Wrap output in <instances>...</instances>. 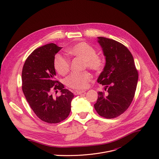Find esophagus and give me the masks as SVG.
Wrapping results in <instances>:
<instances>
[{
  "label": "esophagus",
  "mask_w": 159,
  "mask_h": 159,
  "mask_svg": "<svg viewBox=\"0 0 159 159\" xmlns=\"http://www.w3.org/2000/svg\"><path fill=\"white\" fill-rule=\"evenodd\" d=\"M85 93V90H75V91H74V94L75 95H79Z\"/></svg>",
  "instance_id": "1"
}]
</instances>
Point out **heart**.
Instances as JSON below:
<instances>
[{"label":"heart","instance_id":"heart-1","mask_svg":"<svg viewBox=\"0 0 159 159\" xmlns=\"http://www.w3.org/2000/svg\"><path fill=\"white\" fill-rule=\"evenodd\" d=\"M70 55L79 57L84 60L85 67L94 72H100L104 66L103 60L97 56L96 50L85 42H80L74 44L67 50ZM54 67L60 75H65L69 71L70 60L63 55L57 53L53 60ZM91 75L88 72L72 73L65 79L66 85L72 89L80 90L87 87Z\"/></svg>","mask_w":159,"mask_h":159}]
</instances>
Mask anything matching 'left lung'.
I'll return each mask as SVG.
<instances>
[{"instance_id":"8db88e82","label":"left lung","mask_w":159,"mask_h":159,"mask_svg":"<svg viewBox=\"0 0 159 159\" xmlns=\"http://www.w3.org/2000/svg\"><path fill=\"white\" fill-rule=\"evenodd\" d=\"M98 43L106 60L98 82L104 86L107 94L99 92L94 106L101 116L114 118L121 115L131 104L139 74L131 52L123 44L104 37H98Z\"/></svg>"}]
</instances>
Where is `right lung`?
I'll use <instances>...</instances> for the list:
<instances>
[{"mask_svg": "<svg viewBox=\"0 0 159 159\" xmlns=\"http://www.w3.org/2000/svg\"><path fill=\"white\" fill-rule=\"evenodd\" d=\"M61 48L50 43L36 49L26 59L22 71V89L28 102L36 115L48 123H60L68 117L74 97L55 80L53 60ZM53 89H60L61 96L54 98Z\"/></svg>", "mask_w": 159, "mask_h": 159, "instance_id": "right-lung-1", "label": "right lung"}]
</instances>
